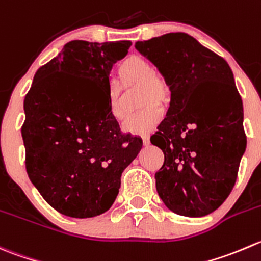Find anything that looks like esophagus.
<instances>
[{"label": "esophagus", "instance_id": "esophagus-1", "mask_svg": "<svg viewBox=\"0 0 261 261\" xmlns=\"http://www.w3.org/2000/svg\"><path fill=\"white\" fill-rule=\"evenodd\" d=\"M141 139H143V144L144 145H149L150 140H149V135H141Z\"/></svg>", "mask_w": 261, "mask_h": 261}]
</instances>
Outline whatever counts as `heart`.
Here are the masks:
<instances>
[{"label":"heart","instance_id":"heart-1","mask_svg":"<svg viewBox=\"0 0 261 261\" xmlns=\"http://www.w3.org/2000/svg\"><path fill=\"white\" fill-rule=\"evenodd\" d=\"M118 72L125 89L135 85L140 87V106H145L123 122V131L136 135L150 133L163 117V110L158 103L166 106L171 100L172 90L168 80L161 72L155 71L145 57L139 55L125 58L118 67ZM110 113L116 121H122L126 116L122 89L118 85H112L110 89Z\"/></svg>","mask_w":261,"mask_h":261}]
</instances>
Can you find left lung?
<instances>
[{
	"mask_svg": "<svg viewBox=\"0 0 261 261\" xmlns=\"http://www.w3.org/2000/svg\"><path fill=\"white\" fill-rule=\"evenodd\" d=\"M171 85L167 117L150 138L164 163L155 187L178 216L204 217L228 198L246 149L242 100L224 58L186 33L136 42Z\"/></svg>",
	"mask_w": 261,
	"mask_h": 261,
	"instance_id": "8db88e82",
	"label": "left lung"
}]
</instances>
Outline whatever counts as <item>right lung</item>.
Listing matches in <instances>:
<instances>
[{"instance_id":"obj_1","label":"right lung","mask_w":261,"mask_h":261,"mask_svg":"<svg viewBox=\"0 0 261 261\" xmlns=\"http://www.w3.org/2000/svg\"><path fill=\"white\" fill-rule=\"evenodd\" d=\"M131 42L72 40L34 75L21 127L32 184L61 214L92 218L112 206L143 141L110 113V72Z\"/></svg>"}]
</instances>
